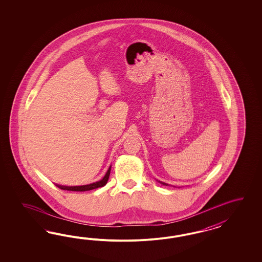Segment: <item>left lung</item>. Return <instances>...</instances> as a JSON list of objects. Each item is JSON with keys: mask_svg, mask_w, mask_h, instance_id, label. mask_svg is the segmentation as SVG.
<instances>
[{"mask_svg": "<svg viewBox=\"0 0 262 262\" xmlns=\"http://www.w3.org/2000/svg\"><path fill=\"white\" fill-rule=\"evenodd\" d=\"M158 181H159V180H158ZM159 182L160 183H162V184H163V185H170V184H168V183H164V182H161V181H159Z\"/></svg>", "mask_w": 262, "mask_h": 262, "instance_id": "obj_1", "label": "left lung"}]
</instances>
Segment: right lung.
Instances as JSON below:
<instances>
[{"label": "right lung", "instance_id": "right-lung-1", "mask_svg": "<svg viewBox=\"0 0 262 262\" xmlns=\"http://www.w3.org/2000/svg\"><path fill=\"white\" fill-rule=\"evenodd\" d=\"M111 165H110L107 171L105 172V174L103 176V178L95 182V183H88V184H84V185H75V186H69V185H61V184H57L56 183V186L59 187L60 189H63V190L68 191H88L92 190V189H95L98 187H102L103 185H105L107 181H108V178H110V174H111Z\"/></svg>", "mask_w": 262, "mask_h": 262}]
</instances>
